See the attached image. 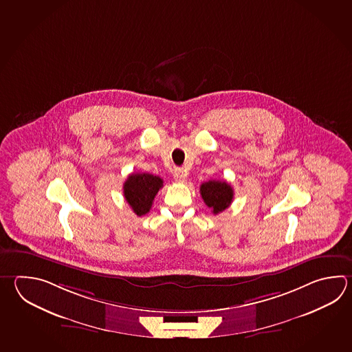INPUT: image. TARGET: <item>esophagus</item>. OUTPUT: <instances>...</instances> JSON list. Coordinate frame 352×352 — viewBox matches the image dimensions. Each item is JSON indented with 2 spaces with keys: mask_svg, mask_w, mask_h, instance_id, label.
Wrapping results in <instances>:
<instances>
[{
  "mask_svg": "<svg viewBox=\"0 0 352 352\" xmlns=\"http://www.w3.org/2000/svg\"><path fill=\"white\" fill-rule=\"evenodd\" d=\"M173 175H174V179L177 180V182H179V183H184L186 179H187L186 173L183 172L182 169H175Z\"/></svg>",
  "mask_w": 352,
  "mask_h": 352,
  "instance_id": "esophagus-1",
  "label": "esophagus"
}]
</instances>
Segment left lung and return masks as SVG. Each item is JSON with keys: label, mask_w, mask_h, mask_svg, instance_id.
Segmentation results:
<instances>
[{"label": "left lung", "mask_w": 352, "mask_h": 352, "mask_svg": "<svg viewBox=\"0 0 352 352\" xmlns=\"http://www.w3.org/2000/svg\"><path fill=\"white\" fill-rule=\"evenodd\" d=\"M233 188L227 182L209 180L201 186V198L214 214L230 207L233 201Z\"/></svg>", "instance_id": "left-lung-1"}]
</instances>
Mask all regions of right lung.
Returning a JSON list of instances; mask_svg holds the SVG:
<instances>
[{
  "mask_svg": "<svg viewBox=\"0 0 352 352\" xmlns=\"http://www.w3.org/2000/svg\"><path fill=\"white\" fill-rule=\"evenodd\" d=\"M163 187V179L149 173H133L124 183V197L133 212L142 217L151 208L153 201Z\"/></svg>",
  "mask_w": 352,
  "mask_h": 352,
  "instance_id": "right-lung-1",
  "label": "right lung"
}]
</instances>
